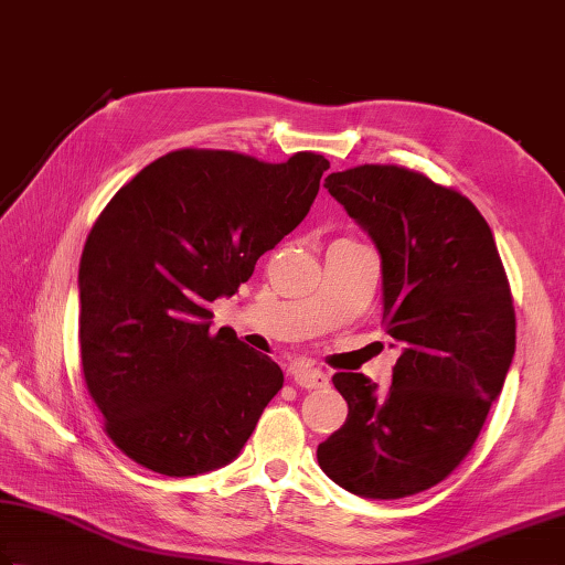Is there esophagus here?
Returning a JSON list of instances; mask_svg holds the SVG:
<instances>
[{
    "mask_svg": "<svg viewBox=\"0 0 565 565\" xmlns=\"http://www.w3.org/2000/svg\"><path fill=\"white\" fill-rule=\"evenodd\" d=\"M290 377L302 390H320V387H328V384H330L328 374H324L322 370L308 367V364H298V367H292Z\"/></svg>",
    "mask_w": 565,
    "mask_h": 565,
    "instance_id": "1",
    "label": "esophagus"
}]
</instances>
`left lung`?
Wrapping results in <instances>:
<instances>
[{
    "label": "left lung",
    "mask_w": 565,
    "mask_h": 565,
    "mask_svg": "<svg viewBox=\"0 0 565 565\" xmlns=\"http://www.w3.org/2000/svg\"><path fill=\"white\" fill-rule=\"evenodd\" d=\"M382 260V322L402 354L392 387L338 372L348 422L318 447L338 487L364 499L427 491L459 467L516 350V315L493 233L467 195L399 166L324 178Z\"/></svg>",
    "instance_id": "8db88e82"
}]
</instances>
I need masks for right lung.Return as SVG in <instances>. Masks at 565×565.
Listing matches in <instances>:
<instances>
[{"label": "right lung", "mask_w": 565, "mask_h": 565, "mask_svg": "<svg viewBox=\"0 0 565 565\" xmlns=\"http://www.w3.org/2000/svg\"><path fill=\"white\" fill-rule=\"evenodd\" d=\"M330 161L263 163L183 148L148 163L98 215L78 263V344L88 394L128 459L166 477L231 463L282 387V370L211 334L231 298L310 213Z\"/></svg>", "instance_id": "obj_1"}]
</instances>
